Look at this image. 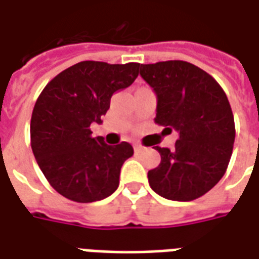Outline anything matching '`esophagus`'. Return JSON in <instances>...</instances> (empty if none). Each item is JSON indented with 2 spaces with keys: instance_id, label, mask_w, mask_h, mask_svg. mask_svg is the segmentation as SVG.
Here are the masks:
<instances>
[{
  "instance_id": "34e87169",
  "label": "esophagus",
  "mask_w": 259,
  "mask_h": 259,
  "mask_svg": "<svg viewBox=\"0 0 259 259\" xmlns=\"http://www.w3.org/2000/svg\"><path fill=\"white\" fill-rule=\"evenodd\" d=\"M134 149H135V152H142L143 149H145V146H142L141 143H135V146H134Z\"/></svg>"
}]
</instances>
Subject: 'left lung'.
Masks as SVG:
<instances>
[{
	"label": "left lung",
	"mask_w": 259,
	"mask_h": 259,
	"mask_svg": "<svg viewBox=\"0 0 259 259\" xmlns=\"http://www.w3.org/2000/svg\"><path fill=\"white\" fill-rule=\"evenodd\" d=\"M141 75L157 95L156 124L164 134H179L174 150L154 148L161 161L148 172L149 185L164 199H199L225 175L233 150L226 94L212 75L184 60L141 65Z\"/></svg>",
	"instance_id": "obj_1"
}]
</instances>
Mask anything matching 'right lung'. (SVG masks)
I'll return each instance as SVG.
<instances>
[{
    "label": "right lung",
    "instance_id": "1",
    "mask_svg": "<svg viewBox=\"0 0 259 259\" xmlns=\"http://www.w3.org/2000/svg\"><path fill=\"white\" fill-rule=\"evenodd\" d=\"M141 63L110 65L84 60L54 77L35 102L30 142L37 164L59 194L92 203L114 193L124 161L134 154L128 142L107 145L92 137L114 92L135 81Z\"/></svg>",
    "mask_w": 259,
    "mask_h": 259
}]
</instances>
